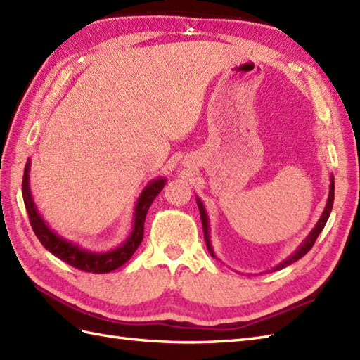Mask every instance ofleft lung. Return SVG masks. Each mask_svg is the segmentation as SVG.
<instances>
[{
  "label": "left lung",
  "instance_id": "1",
  "mask_svg": "<svg viewBox=\"0 0 360 360\" xmlns=\"http://www.w3.org/2000/svg\"><path fill=\"white\" fill-rule=\"evenodd\" d=\"M196 202H198V207H199L200 221H202V229H204V239H205V244H207V248H208V253H210L212 256H214V253H213V248H212V245H210V239H208V221H207V214H205V210H204V205H202V202H200L199 199L196 200ZM333 202H334V179L331 178V186H330L328 202H327V207H325V210H323V213H322V216H321L319 222L316 224V227H314V229H313V231L310 233V236H308V238L304 240V244L299 247L297 252H296L293 256H290V257L287 259V261H283L281 265L276 266L274 270L285 269V266H288L290 264H293V262L299 261L300 257H304V256H305L308 252H310V250H311V248H313V245H314V242H316L317 236H319V233L322 231V229L325 227V224H327V221H328V216H330V213H331V208H333Z\"/></svg>",
  "mask_w": 360,
  "mask_h": 360
}]
</instances>
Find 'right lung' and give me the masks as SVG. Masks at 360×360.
Returning <instances> with one entry per match:
<instances>
[{"label":"right lung","mask_w":360,"mask_h":360,"mask_svg":"<svg viewBox=\"0 0 360 360\" xmlns=\"http://www.w3.org/2000/svg\"><path fill=\"white\" fill-rule=\"evenodd\" d=\"M29 169L30 161H27L26 169H24L22 199L24 205H26L33 233H35L41 244H43L50 253L60 257L61 261L67 262L69 265L75 266V269L87 273H110L112 270H116L118 266L129 261L131 255L136 252V248L142 242V238H144V222L148 208L152 205L153 199L158 196V193H161V190L165 186V179H156L153 182H150L144 188V191H142L135 210V227H133L129 239L124 242V245L108 253H90L79 248L78 245L72 244V242H67L63 238L56 236L44 224V221L41 219L30 195Z\"/></svg>","instance_id":"right-lung-1"}]
</instances>
